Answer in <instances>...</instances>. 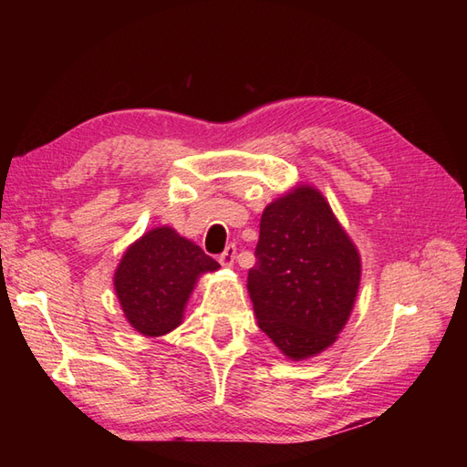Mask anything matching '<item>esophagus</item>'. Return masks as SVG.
Masks as SVG:
<instances>
[{
	"label": "esophagus",
	"instance_id": "1",
	"mask_svg": "<svg viewBox=\"0 0 467 467\" xmlns=\"http://www.w3.org/2000/svg\"><path fill=\"white\" fill-rule=\"evenodd\" d=\"M234 259H236V246L234 244H228L226 249H224V253L218 256V261H221L223 266H233Z\"/></svg>",
	"mask_w": 467,
	"mask_h": 467
}]
</instances>
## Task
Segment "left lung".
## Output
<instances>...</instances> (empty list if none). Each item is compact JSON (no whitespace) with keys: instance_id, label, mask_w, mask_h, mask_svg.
Here are the masks:
<instances>
[{"instance_id":"left-lung-1","label":"left lung","mask_w":467,"mask_h":467,"mask_svg":"<svg viewBox=\"0 0 467 467\" xmlns=\"http://www.w3.org/2000/svg\"><path fill=\"white\" fill-rule=\"evenodd\" d=\"M246 276L266 337L293 361L331 347L349 321L361 254L319 188L296 184L265 206Z\"/></svg>"}]
</instances>
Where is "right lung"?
<instances>
[{"instance_id": "obj_1", "label": "right lung", "mask_w": 467, "mask_h": 467, "mask_svg": "<svg viewBox=\"0 0 467 467\" xmlns=\"http://www.w3.org/2000/svg\"><path fill=\"white\" fill-rule=\"evenodd\" d=\"M218 269L221 265L172 226H156L124 251L114 291L134 331L162 337L182 325L198 279Z\"/></svg>"}]
</instances>
